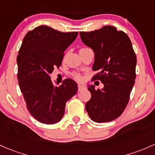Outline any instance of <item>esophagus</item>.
Instances as JSON below:
<instances>
[{
  "instance_id": "34e87169",
  "label": "esophagus",
  "mask_w": 155,
  "mask_h": 155,
  "mask_svg": "<svg viewBox=\"0 0 155 155\" xmlns=\"http://www.w3.org/2000/svg\"><path fill=\"white\" fill-rule=\"evenodd\" d=\"M78 91H81V90H82V89H85V88H86V86H85L84 85L79 84H78Z\"/></svg>"
}]
</instances>
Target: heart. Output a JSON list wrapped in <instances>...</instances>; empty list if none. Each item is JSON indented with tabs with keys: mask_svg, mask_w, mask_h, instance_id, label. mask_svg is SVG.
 I'll use <instances>...</instances> for the list:
<instances>
[{
	"mask_svg": "<svg viewBox=\"0 0 155 155\" xmlns=\"http://www.w3.org/2000/svg\"><path fill=\"white\" fill-rule=\"evenodd\" d=\"M71 75H72V77L74 78V79L77 80V81H81V80H82V76H81V74H79V73L73 72L72 74H71Z\"/></svg>",
	"mask_w": 155,
	"mask_h": 155,
	"instance_id": "1",
	"label": "heart"
}]
</instances>
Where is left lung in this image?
<instances>
[{
    "instance_id": "obj_1",
    "label": "left lung",
    "mask_w": 155,
    "mask_h": 155,
    "mask_svg": "<svg viewBox=\"0 0 155 155\" xmlns=\"http://www.w3.org/2000/svg\"><path fill=\"white\" fill-rule=\"evenodd\" d=\"M80 36L94 51L92 69L99 72L92 81L98 80L104 84L97 90L94 85H88L91 97L86 104V110L94 122H109L124 112L129 101L136 78V54L129 36L114 26L81 31Z\"/></svg>"
}]
</instances>
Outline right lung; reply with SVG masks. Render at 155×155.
Masks as SVG:
<instances>
[{"label": "right lung", "mask_w": 155, "mask_h": 155, "mask_svg": "<svg viewBox=\"0 0 155 155\" xmlns=\"http://www.w3.org/2000/svg\"><path fill=\"white\" fill-rule=\"evenodd\" d=\"M78 35L40 26L28 31L23 40L17 58L18 84L28 110L42 124L59 122L66 103L78 91L73 80L65 79L57 86L49 76L54 68L61 66L64 51Z\"/></svg>", "instance_id": "right-lung-1"}]
</instances>
